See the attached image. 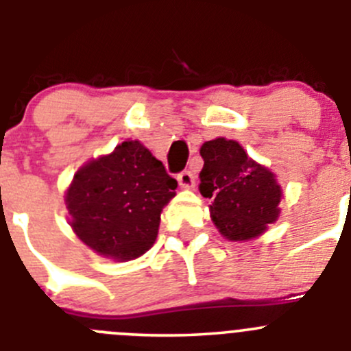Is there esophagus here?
Returning a JSON list of instances; mask_svg holds the SVG:
<instances>
[{
	"label": "esophagus",
	"instance_id": "esophagus-1",
	"mask_svg": "<svg viewBox=\"0 0 351 351\" xmlns=\"http://www.w3.org/2000/svg\"><path fill=\"white\" fill-rule=\"evenodd\" d=\"M178 183L182 189H192L195 185V178L191 171H182L178 175Z\"/></svg>",
	"mask_w": 351,
	"mask_h": 351
}]
</instances>
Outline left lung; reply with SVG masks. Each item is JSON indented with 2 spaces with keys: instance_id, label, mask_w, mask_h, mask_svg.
I'll list each match as a JSON object with an SVG mask.
<instances>
[{
  "instance_id": "obj_1",
  "label": "left lung",
  "mask_w": 351,
  "mask_h": 351,
  "mask_svg": "<svg viewBox=\"0 0 351 351\" xmlns=\"http://www.w3.org/2000/svg\"><path fill=\"white\" fill-rule=\"evenodd\" d=\"M204 168L199 191L213 199L211 220L228 241H251L279 220L282 186L267 166L251 159L235 140L218 136L201 147Z\"/></svg>"
}]
</instances>
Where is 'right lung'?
<instances>
[{
  "mask_svg": "<svg viewBox=\"0 0 351 351\" xmlns=\"http://www.w3.org/2000/svg\"><path fill=\"white\" fill-rule=\"evenodd\" d=\"M178 186L138 140L84 162L65 191L69 225L100 256L130 261L156 242L162 208Z\"/></svg>",
  "mask_w": 351,
  "mask_h": 351,
  "instance_id": "obj_1",
  "label": "right lung"
}]
</instances>
